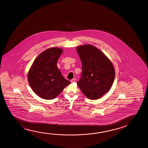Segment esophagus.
Instances as JSON below:
<instances>
[{"instance_id":"1","label":"esophagus","mask_w":148,"mask_h":148,"mask_svg":"<svg viewBox=\"0 0 148 148\" xmlns=\"http://www.w3.org/2000/svg\"><path fill=\"white\" fill-rule=\"evenodd\" d=\"M75 78H73V79H71V80H70V82L71 83L74 82H75Z\"/></svg>"}]
</instances>
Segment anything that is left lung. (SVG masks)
I'll return each instance as SVG.
<instances>
[{"label":"left lung","instance_id":"8db88e82","mask_svg":"<svg viewBox=\"0 0 148 148\" xmlns=\"http://www.w3.org/2000/svg\"><path fill=\"white\" fill-rule=\"evenodd\" d=\"M76 50L82 68L77 85L88 98L99 99L109 91L114 82L115 70L112 63L94 45H80Z\"/></svg>","mask_w":148,"mask_h":148}]
</instances>
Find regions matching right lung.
Returning <instances> with one entry per match:
<instances>
[{
    "label": "right lung",
    "mask_w": 148,
    "mask_h": 148,
    "mask_svg": "<svg viewBox=\"0 0 148 148\" xmlns=\"http://www.w3.org/2000/svg\"><path fill=\"white\" fill-rule=\"evenodd\" d=\"M63 49L50 48L40 53L28 73V81L33 91L45 99H53L70 84L57 67Z\"/></svg>",
    "instance_id": "1"
}]
</instances>
